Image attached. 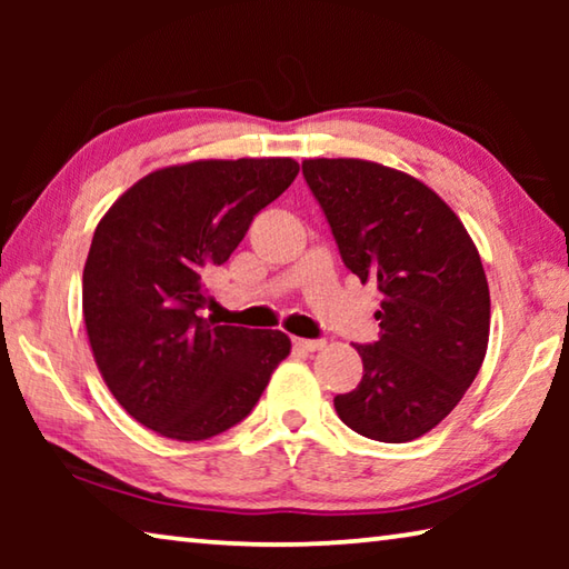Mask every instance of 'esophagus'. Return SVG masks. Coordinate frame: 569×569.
<instances>
[{
	"label": "esophagus",
	"mask_w": 569,
	"mask_h": 569,
	"mask_svg": "<svg viewBox=\"0 0 569 569\" xmlns=\"http://www.w3.org/2000/svg\"><path fill=\"white\" fill-rule=\"evenodd\" d=\"M293 346L298 351H319L326 343L321 339H293Z\"/></svg>",
	"instance_id": "esophagus-1"
}]
</instances>
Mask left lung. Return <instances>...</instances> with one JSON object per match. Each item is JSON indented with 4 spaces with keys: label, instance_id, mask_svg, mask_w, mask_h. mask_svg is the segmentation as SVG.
<instances>
[{
    "label": "left lung",
    "instance_id": "left-lung-1",
    "mask_svg": "<svg viewBox=\"0 0 569 569\" xmlns=\"http://www.w3.org/2000/svg\"><path fill=\"white\" fill-rule=\"evenodd\" d=\"M346 268L381 293L379 341L356 346L359 387L333 399L356 435L401 445L437 427L479 373L489 286L455 210L421 180L371 160H303Z\"/></svg>",
    "mask_w": 569,
    "mask_h": 569
}]
</instances>
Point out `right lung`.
<instances>
[{"label": "right lung", "mask_w": 569, "mask_h": 569, "mask_svg": "<svg viewBox=\"0 0 569 569\" xmlns=\"http://www.w3.org/2000/svg\"><path fill=\"white\" fill-rule=\"evenodd\" d=\"M298 176L293 158L196 160L150 172L94 228L82 313L120 407L160 437L203 441L246 419L288 353L283 331L198 316L203 276Z\"/></svg>", "instance_id": "1"}]
</instances>
